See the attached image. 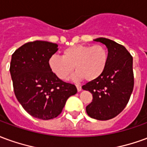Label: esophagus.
Listing matches in <instances>:
<instances>
[{
	"label": "esophagus",
	"instance_id": "obj_1",
	"mask_svg": "<svg viewBox=\"0 0 147 147\" xmlns=\"http://www.w3.org/2000/svg\"><path fill=\"white\" fill-rule=\"evenodd\" d=\"M76 88H77V90H78L79 92L82 90V86H80V85H76Z\"/></svg>",
	"mask_w": 147,
	"mask_h": 147
}]
</instances>
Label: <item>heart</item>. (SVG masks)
<instances>
[{"mask_svg":"<svg viewBox=\"0 0 147 147\" xmlns=\"http://www.w3.org/2000/svg\"><path fill=\"white\" fill-rule=\"evenodd\" d=\"M108 52L102 45H75L62 52V57L52 56L49 67L61 80H67L72 74L76 80L92 82L104 73L108 64Z\"/></svg>","mask_w":147,"mask_h":147,"instance_id":"b5f03b06","label":"heart"}]
</instances>
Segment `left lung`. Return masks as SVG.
Masks as SVG:
<instances>
[{"label":"left lung","instance_id":"8db88e82","mask_svg":"<svg viewBox=\"0 0 147 147\" xmlns=\"http://www.w3.org/2000/svg\"><path fill=\"white\" fill-rule=\"evenodd\" d=\"M94 41L107 47L108 64L102 76L82 86L93 95L86 111L96 120H110L123 111L132 93L133 58L124 46L113 40L98 38Z\"/></svg>","mask_w":147,"mask_h":147}]
</instances>
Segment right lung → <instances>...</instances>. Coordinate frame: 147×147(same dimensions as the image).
<instances>
[{
  "instance_id": "right-lung-1",
  "label": "right lung",
  "mask_w": 147,
  "mask_h": 147,
  "mask_svg": "<svg viewBox=\"0 0 147 147\" xmlns=\"http://www.w3.org/2000/svg\"><path fill=\"white\" fill-rule=\"evenodd\" d=\"M58 45L45 41L27 42L11 55L10 73L15 95L32 117L50 120L62 112L67 98L77 93L75 85L52 72L49 59Z\"/></svg>"
}]
</instances>
